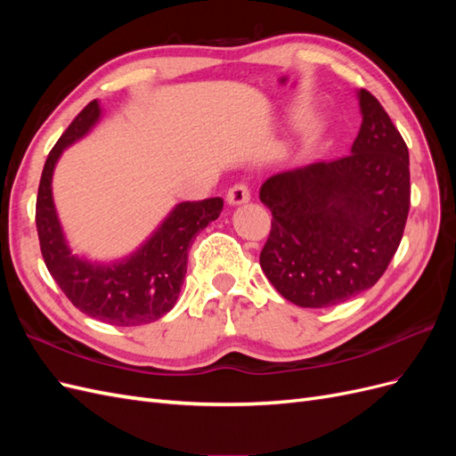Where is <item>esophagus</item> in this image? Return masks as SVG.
Returning <instances> with one entry per match:
<instances>
[{"instance_id":"esophagus-1","label":"esophagus","mask_w":456,"mask_h":456,"mask_svg":"<svg viewBox=\"0 0 456 456\" xmlns=\"http://www.w3.org/2000/svg\"><path fill=\"white\" fill-rule=\"evenodd\" d=\"M249 200H251V191H249V188H247V184H233L226 194L228 205H241Z\"/></svg>"}]
</instances>
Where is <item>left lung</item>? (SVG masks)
<instances>
[{
  "mask_svg": "<svg viewBox=\"0 0 456 456\" xmlns=\"http://www.w3.org/2000/svg\"><path fill=\"white\" fill-rule=\"evenodd\" d=\"M362 127L350 156L272 175L260 201L272 211L260 268L302 308L340 305L375 285L409 215V150L369 91H357Z\"/></svg>",
  "mask_w": 456,
  "mask_h": 456,
  "instance_id": "obj_1",
  "label": "left lung"
}]
</instances>
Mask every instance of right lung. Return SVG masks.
Returning <instances> with one entry per match:
<instances>
[{"mask_svg": "<svg viewBox=\"0 0 456 456\" xmlns=\"http://www.w3.org/2000/svg\"><path fill=\"white\" fill-rule=\"evenodd\" d=\"M101 118V102H89L49 151L36 201L41 255L76 308L110 325H144L173 310L184 283L190 245L218 218L224 201L211 198L175 205L139 249L119 260L99 262L72 253L53 200V173L62 151L84 139Z\"/></svg>", "mask_w": 456, "mask_h": 456, "instance_id": "right-lung-1", "label": "right lung"}]
</instances>
